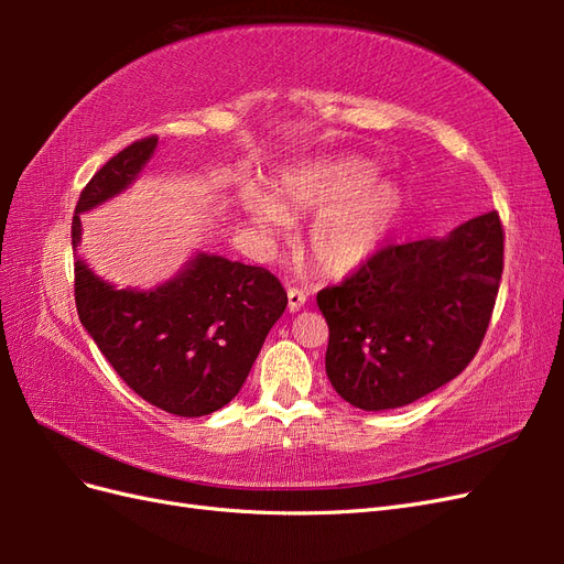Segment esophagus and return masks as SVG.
<instances>
[{
	"label": "esophagus",
	"mask_w": 564,
	"mask_h": 564,
	"mask_svg": "<svg viewBox=\"0 0 564 564\" xmlns=\"http://www.w3.org/2000/svg\"><path fill=\"white\" fill-rule=\"evenodd\" d=\"M286 301H289V313H299L303 305H305V294L301 292V289H289L286 292Z\"/></svg>",
	"instance_id": "34e87169"
}]
</instances>
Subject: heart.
I'll return each instance as SVG.
<instances>
[{
    "label": "heart",
    "instance_id": "heart-1",
    "mask_svg": "<svg viewBox=\"0 0 564 564\" xmlns=\"http://www.w3.org/2000/svg\"><path fill=\"white\" fill-rule=\"evenodd\" d=\"M377 166L362 158H336L284 174L278 202L261 187H242L251 224L265 235L284 228V212L317 214L308 230V251L319 270L348 275L386 245L402 212L395 183L373 181Z\"/></svg>",
    "mask_w": 564,
    "mask_h": 564
}]
</instances>
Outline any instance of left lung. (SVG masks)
Returning a JSON list of instances; mask_svg holds the SVG:
<instances>
[{"label":"left lung","instance_id":"8db88e82","mask_svg":"<svg viewBox=\"0 0 564 564\" xmlns=\"http://www.w3.org/2000/svg\"><path fill=\"white\" fill-rule=\"evenodd\" d=\"M501 272L503 228L489 212L447 237L388 245L322 289L334 390L357 409L383 412L449 383L482 344Z\"/></svg>","mask_w":564,"mask_h":564}]
</instances>
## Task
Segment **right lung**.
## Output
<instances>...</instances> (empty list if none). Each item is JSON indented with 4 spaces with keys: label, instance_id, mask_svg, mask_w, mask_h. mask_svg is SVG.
I'll list each match as a JSON object with an SVG mask.
<instances>
[{
    "label": "right lung",
    "instance_id": "right-lung-1",
    "mask_svg": "<svg viewBox=\"0 0 564 564\" xmlns=\"http://www.w3.org/2000/svg\"><path fill=\"white\" fill-rule=\"evenodd\" d=\"M155 148V135L135 141L94 174L73 216L75 251L79 214L122 195ZM75 303L84 329L135 395L193 419L226 406L240 392L286 308V292L265 268L197 251L178 275L152 289H117L77 259Z\"/></svg>",
    "mask_w": 564,
    "mask_h": 564
}]
</instances>
